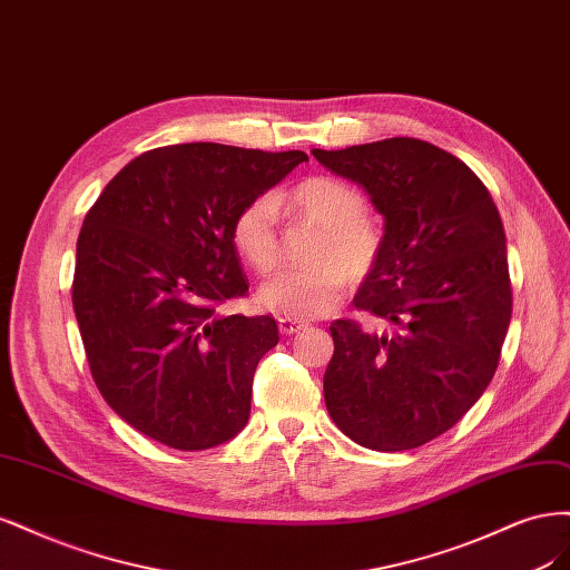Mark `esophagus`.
<instances>
[{"label":"esophagus","instance_id":"esophagus-1","mask_svg":"<svg viewBox=\"0 0 570 570\" xmlns=\"http://www.w3.org/2000/svg\"><path fill=\"white\" fill-rule=\"evenodd\" d=\"M305 328H307V322H298V320H291V317H282L279 320V332L284 336H293V334H298V332H305Z\"/></svg>","mask_w":570,"mask_h":570}]
</instances>
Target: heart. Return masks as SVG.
<instances>
[{"mask_svg": "<svg viewBox=\"0 0 570 570\" xmlns=\"http://www.w3.org/2000/svg\"><path fill=\"white\" fill-rule=\"evenodd\" d=\"M293 219L317 225L309 258L315 263L286 267L261 288V303L291 320H309L332 309L343 286L364 279L383 250V232L372 215L362 210L364 198L351 181L338 177H307L284 191L277 204L272 198H253L236 213L232 244L258 274L279 263L282 229L279 210Z\"/></svg>", "mask_w": 570, "mask_h": 570, "instance_id": "heart-1", "label": "heart"}]
</instances>
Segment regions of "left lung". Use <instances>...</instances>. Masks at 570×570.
Returning a JSON list of instances; mask_svg holds the SVG:
<instances>
[{
    "label": "left lung",
    "mask_w": 570,
    "mask_h": 570,
    "mask_svg": "<svg viewBox=\"0 0 570 570\" xmlns=\"http://www.w3.org/2000/svg\"><path fill=\"white\" fill-rule=\"evenodd\" d=\"M357 181L385 217L383 250L355 307L393 324L332 326L324 402L357 445L400 452L452 429L498 370L511 320L507 238L498 206L466 163L393 137L312 151Z\"/></svg>",
    "instance_id": "1"
}]
</instances>
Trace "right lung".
<instances>
[{
	"label": "right lung",
	"mask_w": 570,
	"mask_h": 570,
	"mask_svg": "<svg viewBox=\"0 0 570 570\" xmlns=\"http://www.w3.org/2000/svg\"><path fill=\"white\" fill-rule=\"evenodd\" d=\"M303 160L213 141L160 146L89 208L72 309L99 393L139 433L194 452L246 426L255 366L279 328L219 312L248 293L232 225Z\"/></svg>",
	"instance_id": "right-lung-1"
}]
</instances>
